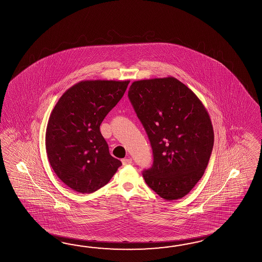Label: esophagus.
I'll return each instance as SVG.
<instances>
[{
    "instance_id": "esophagus-1",
    "label": "esophagus",
    "mask_w": 262,
    "mask_h": 262,
    "mask_svg": "<svg viewBox=\"0 0 262 262\" xmlns=\"http://www.w3.org/2000/svg\"><path fill=\"white\" fill-rule=\"evenodd\" d=\"M122 163L124 166H127V165H130L133 163V160L130 158H126V159L122 160Z\"/></svg>"
}]
</instances>
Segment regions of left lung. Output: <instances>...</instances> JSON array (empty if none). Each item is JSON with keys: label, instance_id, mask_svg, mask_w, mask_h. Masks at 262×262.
Returning a JSON list of instances; mask_svg holds the SVG:
<instances>
[{"label": "left lung", "instance_id": "1", "mask_svg": "<svg viewBox=\"0 0 262 262\" xmlns=\"http://www.w3.org/2000/svg\"><path fill=\"white\" fill-rule=\"evenodd\" d=\"M128 96L152 148L154 164L143 171L145 182L166 201L185 197L203 177L213 149L206 108L172 77L134 81Z\"/></svg>", "mask_w": 262, "mask_h": 262}]
</instances>
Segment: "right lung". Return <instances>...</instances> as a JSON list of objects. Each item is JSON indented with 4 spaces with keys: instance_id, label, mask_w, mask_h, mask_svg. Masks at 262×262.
Segmentation results:
<instances>
[{
    "instance_id": "1",
    "label": "right lung",
    "mask_w": 262,
    "mask_h": 262,
    "mask_svg": "<svg viewBox=\"0 0 262 262\" xmlns=\"http://www.w3.org/2000/svg\"><path fill=\"white\" fill-rule=\"evenodd\" d=\"M128 83L80 81L67 90L53 108L45 134L47 157L58 178L74 191H96L121 166L110 154L99 128Z\"/></svg>"
}]
</instances>
